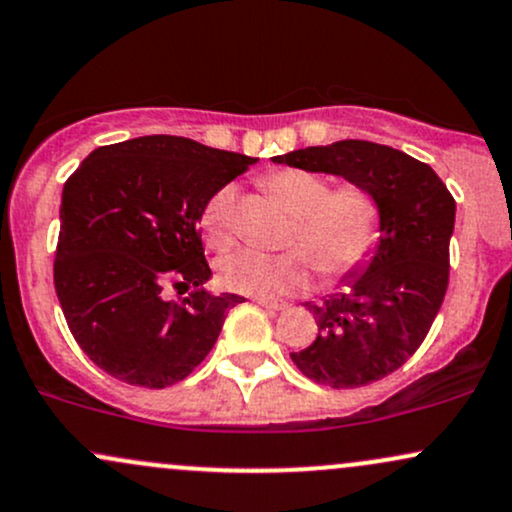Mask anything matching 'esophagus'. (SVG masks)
I'll return each mask as SVG.
<instances>
[{
	"mask_svg": "<svg viewBox=\"0 0 512 512\" xmlns=\"http://www.w3.org/2000/svg\"><path fill=\"white\" fill-rule=\"evenodd\" d=\"M256 304H261V307L271 309V312H283V309H287L285 302H280V300H263V297H256Z\"/></svg>",
	"mask_w": 512,
	"mask_h": 512,
	"instance_id": "esophagus-1",
	"label": "esophagus"
}]
</instances>
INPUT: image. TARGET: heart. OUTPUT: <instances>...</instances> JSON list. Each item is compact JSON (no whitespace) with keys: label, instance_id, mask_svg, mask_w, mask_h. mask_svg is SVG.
Listing matches in <instances>:
<instances>
[{"label":"heart","instance_id":"b5f03b06","mask_svg":"<svg viewBox=\"0 0 512 512\" xmlns=\"http://www.w3.org/2000/svg\"><path fill=\"white\" fill-rule=\"evenodd\" d=\"M266 188L292 215L283 254L237 249L222 256L217 275L227 290L278 300L307 290L314 271L324 280H341L358 271L380 244V208L365 188H331L324 176L304 169L275 171ZM203 234L212 249H225L234 239V188H220L203 210Z\"/></svg>","mask_w":512,"mask_h":512}]
</instances>
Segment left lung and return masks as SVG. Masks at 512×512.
Wrapping results in <instances>:
<instances>
[{
  "mask_svg": "<svg viewBox=\"0 0 512 512\" xmlns=\"http://www.w3.org/2000/svg\"><path fill=\"white\" fill-rule=\"evenodd\" d=\"M365 188L380 208V244L343 278V290L307 302L319 333L290 353L309 380L333 389L392 375L423 343L450 280L455 198L428 164L367 140H341L273 157Z\"/></svg>",
  "mask_w": 512,
  "mask_h": 512,
  "instance_id": "obj_1",
  "label": "left lung"
}]
</instances>
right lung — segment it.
<instances>
[{
    "label": "right lung",
    "mask_w": 512,
    "mask_h": 512,
    "mask_svg": "<svg viewBox=\"0 0 512 512\" xmlns=\"http://www.w3.org/2000/svg\"><path fill=\"white\" fill-rule=\"evenodd\" d=\"M254 157L188 137L147 135L99 147L62 188L55 292L74 341L135 387L186 380L244 297L210 295L198 222ZM169 286L192 292L169 301Z\"/></svg>",
    "instance_id": "add662e5"
}]
</instances>
